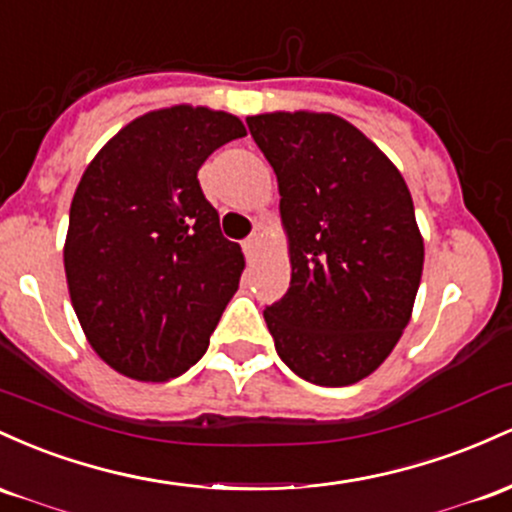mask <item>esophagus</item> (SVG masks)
<instances>
[{
  "label": "esophagus",
  "instance_id": "esophagus-1",
  "mask_svg": "<svg viewBox=\"0 0 512 512\" xmlns=\"http://www.w3.org/2000/svg\"><path fill=\"white\" fill-rule=\"evenodd\" d=\"M241 246H244V254L246 256H254L256 251H258V246H261V237H258L256 232L249 234V237L241 241Z\"/></svg>",
  "mask_w": 512,
  "mask_h": 512
}]
</instances>
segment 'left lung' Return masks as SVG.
Segmentation results:
<instances>
[{
    "label": "left lung",
    "instance_id": "1",
    "mask_svg": "<svg viewBox=\"0 0 512 512\" xmlns=\"http://www.w3.org/2000/svg\"><path fill=\"white\" fill-rule=\"evenodd\" d=\"M278 176L290 287L266 307L275 350L302 380L346 387L375 372L411 319L423 239L406 181L331 113L246 118Z\"/></svg>",
    "mask_w": 512,
    "mask_h": 512
}]
</instances>
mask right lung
<instances>
[{
    "mask_svg": "<svg viewBox=\"0 0 512 512\" xmlns=\"http://www.w3.org/2000/svg\"><path fill=\"white\" fill-rule=\"evenodd\" d=\"M244 135L225 111L162 108L86 166L70 208L67 287L91 348L120 375L174 380L208 350L244 254L222 237L198 169Z\"/></svg>",
    "mask_w": 512,
    "mask_h": 512,
    "instance_id": "add662e5",
    "label": "right lung"
}]
</instances>
